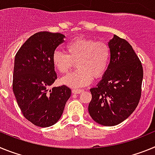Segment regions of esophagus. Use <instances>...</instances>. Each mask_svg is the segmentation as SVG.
I'll list each match as a JSON object with an SVG mask.
<instances>
[{"label":"esophagus","mask_w":155,"mask_h":155,"mask_svg":"<svg viewBox=\"0 0 155 155\" xmlns=\"http://www.w3.org/2000/svg\"><path fill=\"white\" fill-rule=\"evenodd\" d=\"M84 91V90H81V89H73L72 90V93L73 94H81Z\"/></svg>","instance_id":"esophagus-1"}]
</instances>
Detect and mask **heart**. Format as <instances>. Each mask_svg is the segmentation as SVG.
<instances>
[{
    "label": "heart",
    "instance_id": "b5f03b06",
    "mask_svg": "<svg viewBox=\"0 0 155 155\" xmlns=\"http://www.w3.org/2000/svg\"><path fill=\"white\" fill-rule=\"evenodd\" d=\"M65 54L60 50L53 52L52 61L54 68L61 73H67L76 62V71L61 79V84L72 88L84 87L94 78L105 73L110 58V48L103 41L87 38H76L66 45Z\"/></svg>",
    "mask_w": 155,
    "mask_h": 155
}]
</instances>
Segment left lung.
Listing matches in <instances>:
<instances>
[{"instance_id": "1", "label": "left lung", "mask_w": 155, "mask_h": 155, "mask_svg": "<svg viewBox=\"0 0 155 155\" xmlns=\"http://www.w3.org/2000/svg\"><path fill=\"white\" fill-rule=\"evenodd\" d=\"M110 61L102 78L90 91L92 95L88 113L94 122L113 127L127 120L139 103L143 68L125 39L114 35L109 41Z\"/></svg>"}]
</instances>
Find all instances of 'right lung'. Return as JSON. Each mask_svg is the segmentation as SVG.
<instances>
[{"mask_svg": "<svg viewBox=\"0 0 155 155\" xmlns=\"http://www.w3.org/2000/svg\"><path fill=\"white\" fill-rule=\"evenodd\" d=\"M64 37L61 33L37 32L15 55L13 92L23 116L37 127H48L58 122L71 97L66 85L49 89L57 79L52 56Z\"/></svg>", "mask_w": 155, "mask_h": 155, "instance_id": "obj_1", "label": "right lung"}]
</instances>
